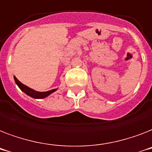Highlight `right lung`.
<instances>
[{"label":"right lung","mask_w":152,"mask_h":152,"mask_svg":"<svg viewBox=\"0 0 152 152\" xmlns=\"http://www.w3.org/2000/svg\"><path fill=\"white\" fill-rule=\"evenodd\" d=\"M15 82L16 83V85L19 86V88L21 89L23 93H25L26 95L30 96L34 98V99H43V98H45L48 96H49L51 93H54L55 91L57 90V88H54V89H52V90L47 91V92H37V91H35L32 88H29L28 86H25L23 83L19 82V80L17 79L16 77L14 76Z\"/></svg>","instance_id":"add662e5"}]
</instances>
